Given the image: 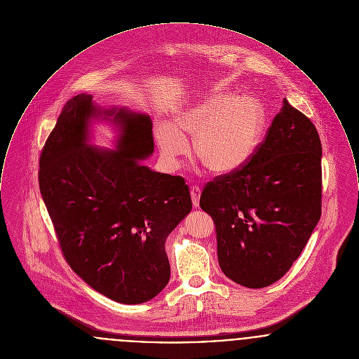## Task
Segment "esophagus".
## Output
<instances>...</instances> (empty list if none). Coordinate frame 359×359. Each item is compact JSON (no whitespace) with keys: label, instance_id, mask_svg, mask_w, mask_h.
I'll use <instances>...</instances> for the list:
<instances>
[{"label":"esophagus","instance_id":"34e87169","mask_svg":"<svg viewBox=\"0 0 359 359\" xmlns=\"http://www.w3.org/2000/svg\"><path fill=\"white\" fill-rule=\"evenodd\" d=\"M190 196H191L193 207H198V204H200V196H201V189L198 188V187H191V188H190Z\"/></svg>","mask_w":359,"mask_h":359}]
</instances>
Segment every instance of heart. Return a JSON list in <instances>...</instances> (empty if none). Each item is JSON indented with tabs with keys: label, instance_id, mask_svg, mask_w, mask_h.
Returning <instances> with one entry per match:
<instances>
[{
	"label": "heart",
	"instance_id": "1",
	"mask_svg": "<svg viewBox=\"0 0 359 359\" xmlns=\"http://www.w3.org/2000/svg\"><path fill=\"white\" fill-rule=\"evenodd\" d=\"M264 116L262 105L250 95H213L174 116L172 126L162 124L155 139L162 155L174 162L188 151L193 139L196 158L215 174L242 169L258 147Z\"/></svg>",
	"mask_w": 359,
	"mask_h": 359
}]
</instances>
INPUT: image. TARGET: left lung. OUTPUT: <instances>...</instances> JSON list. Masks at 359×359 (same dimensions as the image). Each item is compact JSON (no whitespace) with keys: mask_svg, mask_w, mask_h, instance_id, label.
Returning a JSON list of instances; mask_svg holds the SVG:
<instances>
[{"mask_svg":"<svg viewBox=\"0 0 359 359\" xmlns=\"http://www.w3.org/2000/svg\"><path fill=\"white\" fill-rule=\"evenodd\" d=\"M200 207L215 222L219 264L229 280L251 289L278 281L321 216V142L313 123L283 98L251 159L208 182Z\"/></svg>","mask_w":359,"mask_h":359,"instance_id":"8db88e82","label":"left lung"}]
</instances>
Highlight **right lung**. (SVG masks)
Returning <instances> with one entry per match:
<instances>
[{"label": "right lung", "mask_w": 359, "mask_h": 359, "mask_svg": "<svg viewBox=\"0 0 359 359\" xmlns=\"http://www.w3.org/2000/svg\"><path fill=\"white\" fill-rule=\"evenodd\" d=\"M92 95L70 98L39 161V187L66 262L123 304L154 299L170 280L165 242L191 210L185 180L139 161L154 151L146 114L105 111L121 126L117 150L86 144Z\"/></svg>", "instance_id": "1"}]
</instances>
